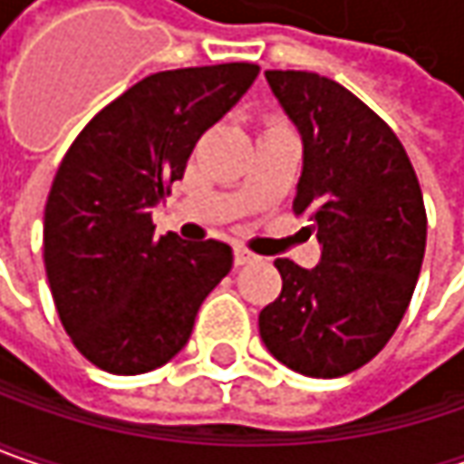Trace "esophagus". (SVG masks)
<instances>
[{
    "instance_id": "34e87169",
    "label": "esophagus",
    "mask_w": 464,
    "mask_h": 464,
    "mask_svg": "<svg viewBox=\"0 0 464 464\" xmlns=\"http://www.w3.org/2000/svg\"><path fill=\"white\" fill-rule=\"evenodd\" d=\"M233 262H236V267H244V265L256 262V256H254L252 252H246L244 246H236V249H233Z\"/></svg>"
}]
</instances>
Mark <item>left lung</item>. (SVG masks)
<instances>
[{
  "instance_id": "8db88e82",
  "label": "left lung",
  "mask_w": 464,
  "mask_h": 464,
  "mask_svg": "<svg viewBox=\"0 0 464 464\" xmlns=\"http://www.w3.org/2000/svg\"><path fill=\"white\" fill-rule=\"evenodd\" d=\"M304 145L293 210L306 212L319 265L275 259L283 291L259 312L267 351L293 372L334 379L387 345L426 252V210L408 152L351 91L314 72L267 70Z\"/></svg>"
}]
</instances>
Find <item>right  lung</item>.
I'll list each match as a JSON object with an SVG mask.
<instances>
[{
    "label": "right lung",
    "mask_w": 464,
    "mask_h": 464,
    "mask_svg": "<svg viewBox=\"0 0 464 464\" xmlns=\"http://www.w3.org/2000/svg\"><path fill=\"white\" fill-rule=\"evenodd\" d=\"M256 74L249 62L150 74L64 155L44 215V262L64 330L98 369L134 376L169 363L231 272L228 244L155 236L152 208Z\"/></svg>",
    "instance_id": "obj_1"
}]
</instances>
